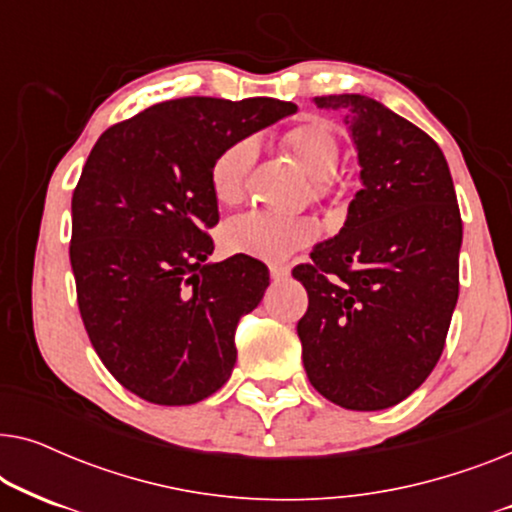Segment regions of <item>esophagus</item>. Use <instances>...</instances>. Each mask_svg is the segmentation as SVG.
Segmentation results:
<instances>
[{"mask_svg": "<svg viewBox=\"0 0 512 512\" xmlns=\"http://www.w3.org/2000/svg\"><path fill=\"white\" fill-rule=\"evenodd\" d=\"M270 277L275 279V282H279V279H286L289 277V268L286 265H270Z\"/></svg>", "mask_w": 512, "mask_h": 512, "instance_id": "esophagus-1", "label": "esophagus"}]
</instances>
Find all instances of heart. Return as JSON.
Masks as SVG:
<instances>
[{
  "instance_id": "heart-1",
  "label": "heart",
  "mask_w": 512,
  "mask_h": 512,
  "mask_svg": "<svg viewBox=\"0 0 512 512\" xmlns=\"http://www.w3.org/2000/svg\"><path fill=\"white\" fill-rule=\"evenodd\" d=\"M284 149L312 177V195L331 200L338 193L335 170L340 163L338 132L324 118L310 116L293 123L282 135ZM256 160V144L237 139L223 146L209 163V191L219 207H235L244 198L247 177ZM317 237V226L307 216H277L249 212L230 219L221 228V244L228 254L279 263Z\"/></svg>"
}]
</instances>
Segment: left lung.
<instances>
[{
    "label": "left lung",
    "mask_w": 512,
    "mask_h": 512,
    "mask_svg": "<svg viewBox=\"0 0 512 512\" xmlns=\"http://www.w3.org/2000/svg\"><path fill=\"white\" fill-rule=\"evenodd\" d=\"M349 118L363 188L333 240L293 268L312 387L347 410L408 398L443 354L459 298L461 214L440 146L366 95L314 97Z\"/></svg>",
    "instance_id": "8db88e82"
}]
</instances>
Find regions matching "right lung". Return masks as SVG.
<instances>
[{
    "instance_id": "1",
    "label": "right lung",
    "mask_w": 512,
    "mask_h": 512,
    "mask_svg": "<svg viewBox=\"0 0 512 512\" xmlns=\"http://www.w3.org/2000/svg\"><path fill=\"white\" fill-rule=\"evenodd\" d=\"M296 111L272 97H181L102 132L72 195L76 303L97 356L125 389L191 405L233 373L235 328L261 303V261L207 263L219 223L209 163Z\"/></svg>"
}]
</instances>
